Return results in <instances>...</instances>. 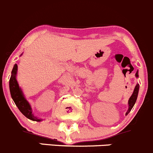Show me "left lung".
I'll list each match as a JSON object with an SVG mask.
<instances>
[{"instance_id": "8db88e82", "label": "left lung", "mask_w": 153, "mask_h": 153, "mask_svg": "<svg viewBox=\"0 0 153 153\" xmlns=\"http://www.w3.org/2000/svg\"><path fill=\"white\" fill-rule=\"evenodd\" d=\"M135 76H136V77L138 76V71H137L136 74H135ZM138 90H139V85L137 84L136 86H135V87L134 91H133V94H132V96H131V97H130V100H129V101H128L129 108H128V111H127V113H126V115H127L129 113H130V111H131V110H132V108H133V106H134L135 102H136V100H137V97H138Z\"/></svg>"}]
</instances>
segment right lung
<instances>
[{"instance_id":"obj_1","label":"right lung","mask_w":153,"mask_h":153,"mask_svg":"<svg viewBox=\"0 0 153 153\" xmlns=\"http://www.w3.org/2000/svg\"><path fill=\"white\" fill-rule=\"evenodd\" d=\"M18 70V65L15 64L12 71V76L9 79V90H10L11 97L15 102V105L18 107L20 111L28 119L36 122H40L41 119L34 116L31 111V106L29 102L23 97L22 91L19 88L18 82L16 80V74Z\"/></svg>"}]
</instances>
